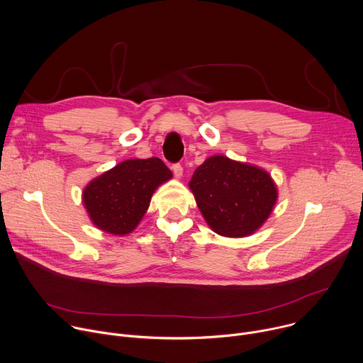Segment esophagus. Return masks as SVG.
I'll list each match as a JSON object with an SVG mask.
<instances>
[{
  "instance_id": "esophagus-1",
  "label": "esophagus",
  "mask_w": 363,
  "mask_h": 363,
  "mask_svg": "<svg viewBox=\"0 0 363 363\" xmlns=\"http://www.w3.org/2000/svg\"><path fill=\"white\" fill-rule=\"evenodd\" d=\"M173 173H174V176L177 177V179H180L182 176H183V167H182V164L180 163H176V164H173Z\"/></svg>"
}]
</instances>
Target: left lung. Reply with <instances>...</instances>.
I'll use <instances>...</instances> for the list:
<instances>
[{
  "instance_id": "left-lung-1",
  "label": "left lung",
  "mask_w": 363,
  "mask_h": 363,
  "mask_svg": "<svg viewBox=\"0 0 363 363\" xmlns=\"http://www.w3.org/2000/svg\"><path fill=\"white\" fill-rule=\"evenodd\" d=\"M189 186L207 225L228 238L256 232L277 199L276 186L264 170L225 156L207 159Z\"/></svg>"
}]
</instances>
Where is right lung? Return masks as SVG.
Returning a JSON list of instances; mask_svg holds the SVG:
<instances>
[{
  "label": "right lung",
  "mask_w": 363,
  "mask_h": 363,
  "mask_svg": "<svg viewBox=\"0 0 363 363\" xmlns=\"http://www.w3.org/2000/svg\"><path fill=\"white\" fill-rule=\"evenodd\" d=\"M172 176L157 157L125 160L94 179L84 189L83 201L99 229L123 236L135 229L155 190Z\"/></svg>",
  "instance_id": "add662e5"
}]
</instances>
